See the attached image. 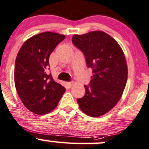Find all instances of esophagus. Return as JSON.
<instances>
[{"instance_id": "obj_1", "label": "esophagus", "mask_w": 149, "mask_h": 149, "mask_svg": "<svg viewBox=\"0 0 149 149\" xmlns=\"http://www.w3.org/2000/svg\"><path fill=\"white\" fill-rule=\"evenodd\" d=\"M66 84H67V86H68V87L70 88V87H71L72 85L73 84V81H71V82H67Z\"/></svg>"}]
</instances>
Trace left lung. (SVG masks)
<instances>
[{
  "label": "left lung",
  "mask_w": 149,
  "mask_h": 149,
  "mask_svg": "<svg viewBox=\"0 0 149 149\" xmlns=\"http://www.w3.org/2000/svg\"><path fill=\"white\" fill-rule=\"evenodd\" d=\"M72 42L93 71L91 82L85 86L86 94L77 100L78 105L88 116L100 117L113 108L125 90L128 74L125 54L118 43L101 31L75 35Z\"/></svg>",
  "instance_id": "obj_1"
}]
</instances>
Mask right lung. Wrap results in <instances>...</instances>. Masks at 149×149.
Masks as SVG:
<instances>
[{
	"label": "right lung",
	"instance_id": "right-lung-1",
	"mask_svg": "<svg viewBox=\"0 0 149 149\" xmlns=\"http://www.w3.org/2000/svg\"><path fill=\"white\" fill-rule=\"evenodd\" d=\"M64 39L54 32L36 35L24 42L16 57L15 86L24 105L35 114L53 110L65 92V88L47 73L50 54Z\"/></svg>",
	"mask_w": 149,
	"mask_h": 149
}]
</instances>
